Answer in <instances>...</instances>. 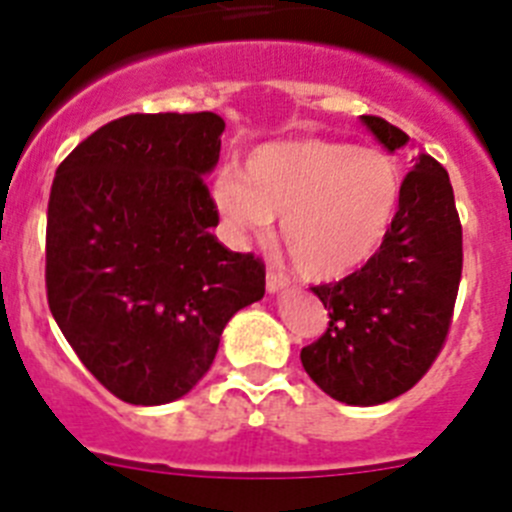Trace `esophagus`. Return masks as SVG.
Instances as JSON below:
<instances>
[{
  "instance_id": "esophagus-1",
  "label": "esophagus",
  "mask_w": 512,
  "mask_h": 512,
  "mask_svg": "<svg viewBox=\"0 0 512 512\" xmlns=\"http://www.w3.org/2000/svg\"><path fill=\"white\" fill-rule=\"evenodd\" d=\"M289 287V279L284 277V274H279V271L269 269L266 271V289L269 292H282V289Z\"/></svg>"
}]
</instances>
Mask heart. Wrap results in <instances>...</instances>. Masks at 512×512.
Returning a JSON list of instances; mask_svg holds the SVG:
<instances>
[{
  "instance_id": "1",
  "label": "heart",
  "mask_w": 512,
  "mask_h": 512,
  "mask_svg": "<svg viewBox=\"0 0 512 512\" xmlns=\"http://www.w3.org/2000/svg\"><path fill=\"white\" fill-rule=\"evenodd\" d=\"M402 174L379 148L323 138L282 140L223 171L215 205L235 238H264L279 217L297 269L338 279L372 259L400 207Z\"/></svg>"
}]
</instances>
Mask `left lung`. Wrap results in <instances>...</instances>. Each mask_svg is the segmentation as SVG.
I'll return each instance as SVG.
<instances>
[{"mask_svg": "<svg viewBox=\"0 0 512 512\" xmlns=\"http://www.w3.org/2000/svg\"><path fill=\"white\" fill-rule=\"evenodd\" d=\"M361 120L387 151L408 143L384 117ZM461 261L449 174L420 153L402 179L400 207L379 251L341 282L312 287L330 318L323 336L300 354L312 382L333 400L361 408L415 387L449 336Z\"/></svg>", "mask_w": 512, "mask_h": 512, "instance_id": "left-lung-1", "label": "left lung"}]
</instances>
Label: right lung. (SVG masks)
Wrapping results in <instances>:
<instances>
[{
  "instance_id": "add662e5",
  "label": "right lung",
  "mask_w": 512,
  "mask_h": 512,
  "mask_svg": "<svg viewBox=\"0 0 512 512\" xmlns=\"http://www.w3.org/2000/svg\"><path fill=\"white\" fill-rule=\"evenodd\" d=\"M215 112L125 115L63 158L48 200L45 292L102 387L164 405L205 377L228 320L264 297L266 266L217 241L205 184Z\"/></svg>"
}]
</instances>
